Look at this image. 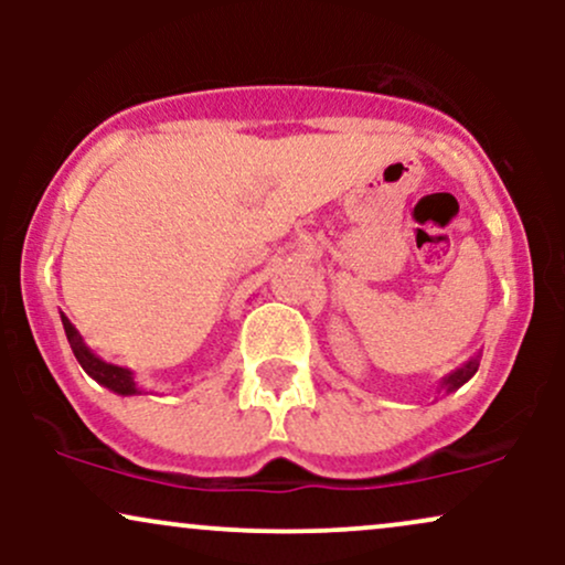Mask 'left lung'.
Wrapping results in <instances>:
<instances>
[{"instance_id": "8db88e82", "label": "left lung", "mask_w": 565, "mask_h": 565, "mask_svg": "<svg viewBox=\"0 0 565 565\" xmlns=\"http://www.w3.org/2000/svg\"><path fill=\"white\" fill-rule=\"evenodd\" d=\"M478 366H481V353H476L470 361H465L462 366H457V369H454V372L446 374V377L440 380L438 393H454V391H459V387H462L465 382H468V380L472 377V374L478 372Z\"/></svg>"}]
</instances>
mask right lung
Returning a JSON list of instances; mask_svg holds the SVG:
<instances>
[{
	"label": "right lung",
	"instance_id": "1",
	"mask_svg": "<svg viewBox=\"0 0 565 565\" xmlns=\"http://www.w3.org/2000/svg\"><path fill=\"white\" fill-rule=\"evenodd\" d=\"M61 321H63V329H66V337H68V345L74 350L76 361H79L84 372L89 374L95 382H100L103 387H108V391L116 393V395H138L142 393V387L135 382V372L127 366H116V364H108V361H103L100 355H95L93 350L87 348V342L82 340V334L76 332L74 323L68 321L66 313H61Z\"/></svg>",
	"mask_w": 565,
	"mask_h": 565
}]
</instances>
